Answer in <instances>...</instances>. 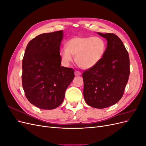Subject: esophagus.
Masks as SVG:
<instances>
[{"instance_id": "1", "label": "esophagus", "mask_w": 146, "mask_h": 146, "mask_svg": "<svg viewBox=\"0 0 146 146\" xmlns=\"http://www.w3.org/2000/svg\"><path fill=\"white\" fill-rule=\"evenodd\" d=\"M81 74L82 73L80 71H78V70H76V71H75V76H80Z\"/></svg>"}]
</instances>
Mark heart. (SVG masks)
<instances>
[{
    "label": "heart",
    "mask_w": 146,
    "mask_h": 146,
    "mask_svg": "<svg viewBox=\"0 0 146 146\" xmlns=\"http://www.w3.org/2000/svg\"><path fill=\"white\" fill-rule=\"evenodd\" d=\"M106 50V43L99 36L74 37L66 42V47L61 48L60 55L65 65H68L76 56V62L83 69L94 67L102 59Z\"/></svg>",
    "instance_id": "b5f03b06"
}]
</instances>
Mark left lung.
Listing matches in <instances>:
<instances>
[{
    "label": "left lung",
    "mask_w": 146,
    "mask_h": 146,
    "mask_svg": "<svg viewBox=\"0 0 146 146\" xmlns=\"http://www.w3.org/2000/svg\"><path fill=\"white\" fill-rule=\"evenodd\" d=\"M98 33L107 39V46L100 62L82 74L83 96L88 105L105 108L122 98L129 80L130 60L129 53L117 35Z\"/></svg>",
    "instance_id": "8db88e82"
}]
</instances>
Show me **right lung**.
I'll return each instance as SVG.
<instances>
[{
	"label": "right lung",
	"mask_w": 146,
	"mask_h": 146,
	"mask_svg": "<svg viewBox=\"0 0 146 146\" xmlns=\"http://www.w3.org/2000/svg\"><path fill=\"white\" fill-rule=\"evenodd\" d=\"M63 38V30L42 33L32 39L25 48L23 87L30 102L42 110L54 109L62 104L74 78L73 69L61 66Z\"/></svg>",
	"instance_id": "obj_1"
}]
</instances>
